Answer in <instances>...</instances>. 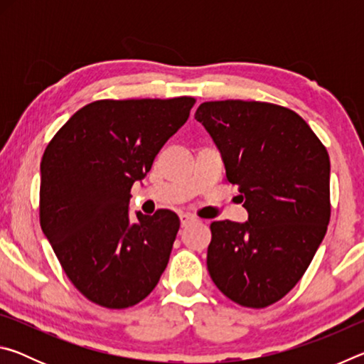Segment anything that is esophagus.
Returning <instances> with one entry per match:
<instances>
[{
  "instance_id": "1",
  "label": "esophagus",
  "mask_w": 364,
  "mask_h": 364,
  "mask_svg": "<svg viewBox=\"0 0 364 364\" xmlns=\"http://www.w3.org/2000/svg\"><path fill=\"white\" fill-rule=\"evenodd\" d=\"M194 221H196V218L193 217V215H189V213H181L180 215V223H181L183 228L191 225V223H194Z\"/></svg>"
}]
</instances>
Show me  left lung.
<instances>
[{"instance_id": "obj_1", "label": "left lung", "mask_w": 364, "mask_h": 364, "mask_svg": "<svg viewBox=\"0 0 364 364\" xmlns=\"http://www.w3.org/2000/svg\"><path fill=\"white\" fill-rule=\"evenodd\" d=\"M223 156L249 221L210 225V278L247 308L276 304L311 263L331 218L329 154L294 110L260 101H208L196 110Z\"/></svg>"}]
</instances>
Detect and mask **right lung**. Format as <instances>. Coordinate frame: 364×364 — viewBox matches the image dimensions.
Segmentation results:
<instances>
[{"label":"right lung","instance_id":"right-lung-1","mask_svg":"<svg viewBox=\"0 0 364 364\" xmlns=\"http://www.w3.org/2000/svg\"><path fill=\"white\" fill-rule=\"evenodd\" d=\"M196 100H101L77 110L41 159L40 225L60 267L86 299L122 310L149 295L167 268L180 218L128 217L143 180Z\"/></svg>","mask_w":364,"mask_h":364}]
</instances>
